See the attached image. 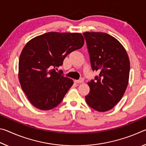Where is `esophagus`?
I'll list each match as a JSON object with an SVG mask.
<instances>
[{
	"mask_svg": "<svg viewBox=\"0 0 146 146\" xmlns=\"http://www.w3.org/2000/svg\"><path fill=\"white\" fill-rule=\"evenodd\" d=\"M75 82L76 83H82L84 82V78H80L79 80H75Z\"/></svg>",
	"mask_w": 146,
	"mask_h": 146,
	"instance_id": "34e87169",
	"label": "esophagus"
}]
</instances>
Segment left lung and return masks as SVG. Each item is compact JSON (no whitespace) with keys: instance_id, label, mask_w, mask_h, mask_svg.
Wrapping results in <instances>:
<instances>
[{"instance_id":"1","label":"left lung","mask_w":146,"mask_h":146,"mask_svg":"<svg viewBox=\"0 0 146 146\" xmlns=\"http://www.w3.org/2000/svg\"><path fill=\"white\" fill-rule=\"evenodd\" d=\"M93 71L98 76L88 83L90 91L86 96L88 104L105 112L111 110L122 98L129 82L130 62L123 46L117 39L102 32L83 33Z\"/></svg>"}]
</instances>
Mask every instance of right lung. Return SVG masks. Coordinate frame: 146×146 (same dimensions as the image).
<instances>
[{"instance_id": "1", "label": "right lung", "mask_w": 146, "mask_h": 146, "mask_svg": "<svg viewBox=\"0 0 146 146\" xmlns=\"http://www.w3.org/2000/svg\"><path fill=\"white\" fill-rule=\"evenodd\" d=\"M84 44L80 33L48 32L26 44L19 58V79L32 105L49 110L62 102L73 81L55 68L62 65L66 56Z\"/></svg>"}]
</instances>
